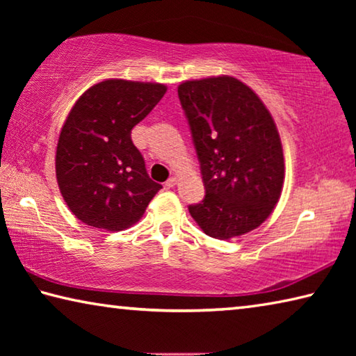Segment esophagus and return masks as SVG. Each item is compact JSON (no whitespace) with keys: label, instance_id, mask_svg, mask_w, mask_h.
<instances>
[{"label":"esophagus","instance_id":"obj_1","mask_svg":"<svg viewBox=\"0 0 356 356\" xmlns=\"http://www.w3.org/2000/svg\"><path fill=\"white\" fill-rule=\"evenodd\" d=\"M165 185H166V188H172V186H176L177 185V177H174V176L170 177L166 180Z\"/></svg>","mask_w":356,"mask_h":356}]
</instances>
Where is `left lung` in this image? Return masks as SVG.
<instances>
[{
  "label": "left lung",
  "mask_w": 356,
  "mask_h": 356,
  "mask_svg": "<svg viewBox=\"0 0 356 356\" xmlns=\"http://www.w3.org/2000/svg\"><path fill=\"white\" fill-rule=\"evenodd\" d=\"M177 92L206 188L204 200L188 206L190 215L213 238L243 236L273 212L284 182L272 114L234 76L185 81Z\"/></svg>",
  "instance_id": "obj_1"
}]
</instances>
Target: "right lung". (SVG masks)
<instances>
[{"instance_id":"add662e5","label":"right lung","mask_w":356,"mask_h":356,"mask_svg":"<svg viewBox=\"0 0 356 356\" xmlns=\"http://www.w3.org/2000/svg\"><path fill=\"white\" fill-rule=\"evenodd\" d=\"M166 92L160 83L105 80L72 108L56 147V179L84 225L122 231L141 218L161 188L149 177L131 129Z\"/></svg>"}]
</instances>
